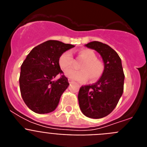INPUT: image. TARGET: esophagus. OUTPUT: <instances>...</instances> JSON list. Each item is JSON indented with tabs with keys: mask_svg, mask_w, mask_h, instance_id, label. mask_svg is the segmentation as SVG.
Returning a JSON list of instances; mask_svg holds the SVG:
<instances>
[{
	"mask_svg": "<svg viewBox=\"0 0 147 147\" xmlns=\"http://www.w3.org/2000/svg\"><path fill=\"white\" fill-rule=\"evenodd\" d=\"M68 82H69L70 84H71V83L74 82V81H73L72 80H71V79H68Z\"/></svg>",
	"mask_w": 147,
	"mask_h": 147,
	"instance_id": "obj_1",
	"label": "esophagus"
}]
</instances>
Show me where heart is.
Here are the masks:
<instances>
[{
    "label": "heart",
    "instance_id": "1",
    "mask_svg": "<svg viewBox=\"0 0 147 147\" xmlns=\"http://www.w3.org/2000/svg\"><path fill=\"white\" fill-rule=\"evenodd\" d=\"M79 55L85 60L80 66L81 71H68L74 64V57L71 51H65L59 57V65L62 70L68 71L65 73L66 76L79 82H84L88 78L91 82L99 80L105 71V65L102 61L97 59L94 51L90 49H82L79 51Z\"/></svg>",
    "mask_w": 147,
    "mask_h": 147
}]
</instances>
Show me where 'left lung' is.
<instances>
[{"label": "left lung", "mask_w": 147, "mask_h": 147, "mask_svg": "<svg viewBox=\"0 0 147 147\" xmlns=\"http://www.w3.org/2000/svg\"><path fill=\"white\" fill-rule=\"evenodd\" d=\"M85 46L102 56L105 71L95 84L80 88L78 100L84 115L91 119H101L116 107L124 91V74L119 54L108 45L93 41Z\"/></svg>", "instance_id": "obj_1"}]
</instances>
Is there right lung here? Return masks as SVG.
Wrapping results in <instances>:
<instances>
[{
    "label": "right lung",
    "instance_id": "right-lung-1",
    "mask_svg": "<svg viewBox=\"0 0 147 147\" xmlns=\"http://www.w3.org/2000/svg\"><path fill=\"white\" fill-rule=\"evenodd\" d=\"M74 47L57 40H48L34 48L23 61L19 78L21 96L27 107L39 114L57 108L69 85L59 65L61 54ZM61 75L57 80L53 79Z\"/></svg>",
    "mask_w": 147,
    "mask_h": 147
}]
</instances>
